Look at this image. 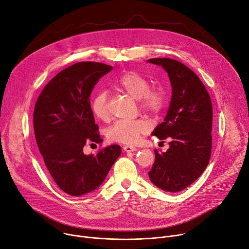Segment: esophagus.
Here are the masks:
<instances>
[{"label": "esophagus", "mask_w": 249, "mask_h": 249, "mask_svg": "<svg viewBox=\"0 0 249 249\" xmlns=\"http://www.w3.org/2000/svg\"><path fill=\"white\" fill-rule=\"evenodd\" d=\"M123 150L125 152H132V151H136L137 148L134 146H131V145H124L123 146Z\"/></svg>", "instance_id": "1"}]
</instances>
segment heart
Returning <instances> with one entry per match:
<instances>
[{
  "mask_svg": "<svg viewBox=\"0 0 249 249\" xmlns=\"http://www.w3.org/2000/svg\"><path fill=\"white\" fill-rule=\"evenodd\" d=\"M119 89L138 100L141 109L157 112L164 104V94L159 89H149V81L136 72L124 73L116 81ZM91 109L96 118L103 122L110 120V111L105 91L97 92L91 102ZM151 124L145 119L133 121H118L109 127L106 136L109 141L123 144H134L146 134Z\"/></svg>",
  "mask_w": 249,
  "mask_h": 249,
  "instance_id": "obj_1",
  "label": "heart"
}]
</instances>
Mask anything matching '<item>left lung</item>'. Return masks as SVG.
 <instances>
[{
	"label": "left lung",
	"mask_w": 249,
	"mask_h": 249,
	"mask_svg": "<svg viewBox=\"0 0 249 249\" xmlns=\"http://www.w3.org/2000/svg\"><path fill=\"white\" fill-rule=\"evenodd\" d=\"M168 74L171 101L163 122L152 135L169 139L166 152H155L148 176L167 192L183 190L199 177L209 163L212 145V104L201 80L187 66L169 58L147 60Z\"/></svg>",
	"instance_id": "left-lung-1"
}]
</instances>
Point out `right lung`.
I'll return each instance as SVG.
<instances>
[{
	"instance_id": "right-lung-1",
	"label": "right lung",
	"mask_w": 249,
	"mask_h": 249,
	"mask_svg": "<svg viewBox=\"0 0 249 249\" xmlns=\"http://www.w3.org/2000/svg\"><path fill=\"white\" fill-rule=\"evenodd\" d=\"M112 66L79 62L58 73L43 89L34 109V132L48 171L57 185L72 196L84 195L100 186L121 154L110 145L96 155L83 148L100 143L90 95L98 80Z\"/></svg>"
}]
</instances>
